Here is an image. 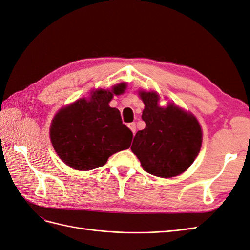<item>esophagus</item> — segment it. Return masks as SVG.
I'll return each mask as SVG.
<instances>
[{"instance_id": "1", "label": "esophagus", "mask_w": 250, "mask_h": 250, "mask_svg": "<svg viewBox=\"0 0 250 250\" xmlns=\"http://www.w3.org/2000/svg\"><path fill=\"white\" fill-rule=\"evenodd\" d=\"M128 127L130 128V130L132 131L133 134L135 133V131H137V127H135V123H129V124H128Z\"/></svg>"}]
</instances>
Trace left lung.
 Instances as JSON below:
<instances>
[{"label":"left lung","mask_w":250,"mask_h":250,"mask_svg":"<svg viewBox=\"0 0 250 250\" xmlns=\"http://www.w3.org/2000/svg\"><path fill=\"white\" fill-rule=\"evenodd\" d=\"M140 96L145 104L142 119L146 127L135 134L132 152L149 174L165 178L179 175L200 151L202 132L198 121L172 103L158 106L156 93Z\"/></svg>","instance_id":"8db88e82"}]
</instances>
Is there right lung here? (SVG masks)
I'll return each instance as SVG.
<instances>
[{"label": "right lung", "mask_w": 250, "mask_h": 250, "mask_svg": "<svg viewBox=\"0 0 250 250\" xmlns=\"http://www.w3.org/2000/svg\"><path fill=\"white\" fill-rule=\"evenodd\" d=\"M125 84L111 92L97 89L89 100L80 99L60 109L52 122V145L63 163L75 170L87 171L106 164L108 157L130 147L132 131L121 119L119 109L108 103L122 94Z\"/></svg>", "instance_id": "1"}]
</instances>
